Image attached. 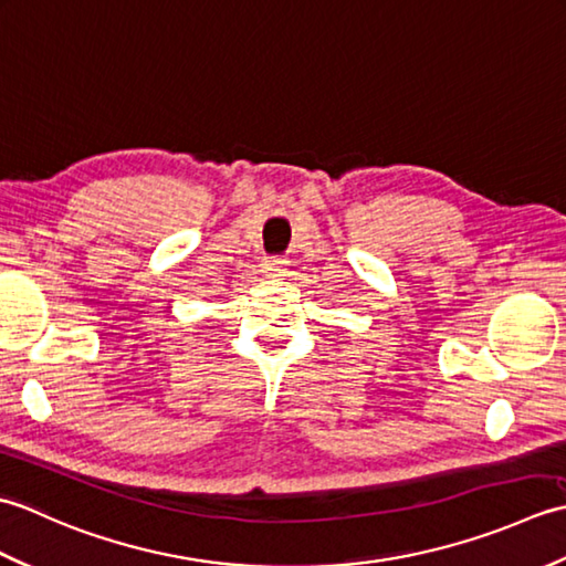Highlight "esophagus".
<instances>
[{
	"label": "esophagus",
	"mask_w": 566,
	"mask_h": 566,
	"mask_svg": "<svg viewBox=\"0 0 566 566\" xmlns=\"http://www.w3.org/2000/svg\"><path fill=\"white\" fill-rule=\"evenodd\" d=\"M262 272L270 276H280L284 272V260L280 258H264L262 260Z\"/></svg>",
	"instance_id": "obj_1"
}]
</instances>
